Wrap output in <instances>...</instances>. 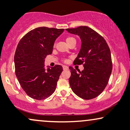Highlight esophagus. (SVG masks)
I'll use <instances>...</instances> for the list:
<instances>
[{
    "mask_svg": "<svg viewBox=\"0 0 130 130\" xmlns=\"http://www.w3.org/2000/svg\"><path fill=\"white\" fill-rule=\"evenodd\" d=\"M62 68H63L64 70H68V67L67 66H62Z\"/></svg>",
    "mask_w": 130,
    "mask_h": 130,
    "instance_id": "34e87169",
    "label": "esophagus"
}]
</instances>
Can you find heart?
Here are the masks:
<instances>
[{"mask_svg":"<svg viewBox=\"0 0 130 130\" xmlns=\"http://www.w3.org/2000/svg\"><path fill=\"white\" fill-rule=\"evenodd\" d=\"M73 40H75L74 38L73 37H68L66 38V42L68 44H69V43L71 42L72 41H73Z\"/></svg>","mask_w":130,"mask_h":130,"instance_id":"b5f03b06","label":"heart"}]
</instances>
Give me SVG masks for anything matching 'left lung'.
Instances as JSON below:
<instances>
[{"label": "left lung", "instance_id": "obj_1", "mask_svg": "<svg viewBox=\"0 0 130 130\" xmlns=\"http://www.w3.org/2000/svg\"><path fill=\"white\" fill-rule=\"evenodd\" d=\"M66 30L80 38L81 48L74 64H82L84 68L78 72L72 67L69 68L71 89L85 100L95 98L104 91L111 73L112 61L109 47L104 38L88 26H80Z\"/></svg>", "mask_w": 130, "mask_h": 130}]
</instances>
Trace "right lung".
<instances>
[{
    "label": "right lung",
    "mask_w": 130,
    "mask_h": 130,
    "mask_svg": "<svg viewBox=\"0 0 130 130\" xmlns=\"http://www.w3.org/2000/svg\"><path fill=\"white\" fill-rule=\"evenodd\" d=\"M64 29L37 28L19 41L14 56L15 74L26 94L36 100L48 98L55 91L62 71L61 65L44 68V59L51 54L54 41Z\"/></svg>",
    "instance_id": "right-lung-1"
}]
</instances>
